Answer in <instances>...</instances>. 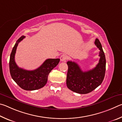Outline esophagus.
<instances>
[{"label": "esophagus", "mask_w": 122, "mask_h": 122, "mask_svg": "<svg viewBox=\"0 0 122 122\" xmlns=\"http://www.w3.org/2000/svg\"><path fill=\"white\" fill-rule=\"evenodd\" d=\"M67 59V56L65 54L62 55L60 57V59L61 61H65Z\"/></svg>", "instance_id": "esophagus-1"}]
</instances>
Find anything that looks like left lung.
Listing matches in <instances>:
<instances>
[{
    "mask_svg": "<svg viewBox=\"0 0 122 122\" xmlns=\"http://www.w3.org/2000/svg\"><path fill=\"white\" fill-rule=\"evenodd\" d=\"M95 44L99 49L100 60L94 69L83 72L77 63L68 61L66 85L68 88L79 94H87L99 86L104 79L106 60L100 41L96 38Z\"/></svg>",
    "mask_w": 122,
    "mask_h": 122,
    "instance_id": "8db88e82",
    "label": "left lung"
}]
</instances>
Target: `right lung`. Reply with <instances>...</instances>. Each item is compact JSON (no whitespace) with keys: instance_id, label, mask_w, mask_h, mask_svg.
Returning <instances> with one entry per match:
<instances>
[{"instance_id":"1","label":"right lung","mask_w":122,"mask_h":122,"mask_svg":"<svg viewBox=\"0 0 122 122\" xmlns=\"http://www.w3.org/2000/svg\"><path fill=\"white\" fill-rule=\"evenodd\" d=\"M25 37L22 36L15 44L10 59V71L13 80L21 88L34 91L42 88L46 84L49 74L58 64L60 59H48L37 69L28 71L18 67L15 61V54L19 43Z\"/></svg>"}]
</instances>
